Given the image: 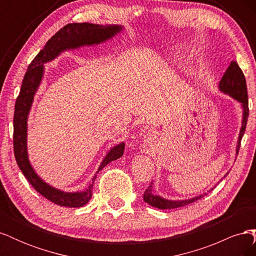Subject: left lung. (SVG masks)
Returning a JSON list of instances; mask_svg holds the SVG:
<instances>
[{"label":"left lung","instance_id":"1","mask_svg":"<svg viewBox=\"0 0 256 256\" xmlns=\"http://www.w3.org/2000/svg\"><path fill=\"white\" fill-rule=\"evenodd\" d=\"M219 90L223 92L224 94H228L230 97L236 99L237 102L242 104V106L244 109V116H242V126L240 129L239 136H238V142H237V148L236 152L238 154L239 148H240V142H242V138L244 136V134L246 131V126L248 118H249V102H248V90H246V83L244 74L242 69L238 66L236 60H232L230 66L228 67L226 72H224L222 79L219 83ZM228 175V174H226ZM224 176V177H226ZM206 196L200 194L198 196H196L193 198L189 200H166L159 196H154L152 193V182H150V187L147 188L144 192L143 198L146 203H148L152 207H156L159 209H174L178 207H182L188 204H191L196 200L202 198Z\"/></svg>","mask_w":256,"mask_h":256}]
</instances>
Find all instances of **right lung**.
I'll return each mask as SVG.
<instances>
[{"mask_svg":"<svg viewBox=\"0 0 256 256\" xmlns=\"http://www.w3.org/2000/svg\"><path fill=\"white\" fill-rule=\"evenodd\" d=\"M122 30L120 26H99L92 23H69L54 34L30 64L23 78L19 96L14 104V154L21 172L34 189L50 202L65 207H82L92 198V184L96 176L92 177L88 188L83 192H64L51 187L38 176L30 166L26 148L28 115L32 106L35 92L40 86L44 74V63L56 58L60 52L67 49L92 46L110 40ZM125 144L120 143L106 154L100 164L98 172L108 164L122 156ZM97 172V173H98Z\"/></svg>","mask_w":256,"mask_h":256,"instance_id":"1","label":"right lung"}]
</instances>
